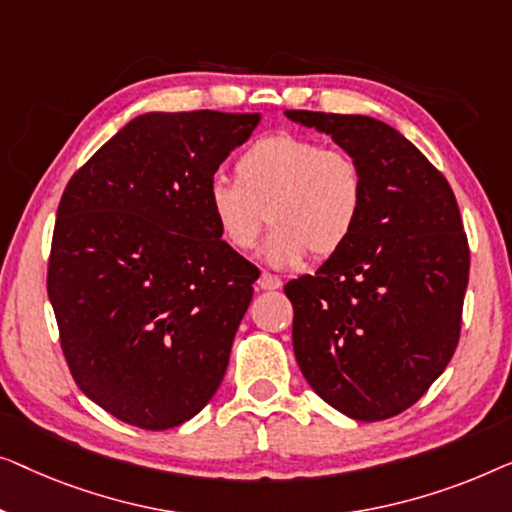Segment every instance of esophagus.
I'll return each mask as SVG.
<instances>
[{"label":"esophagus","mask_w":512,"mask_h":512,"mask_svg":"<svg viewBox=\"0 0 512 512\" xmlns=\"http://www.w3.org/2000/svg\"><path fill=\"white\" fill-rule=\"evenodd\" d=\"M257 285H259V290H278L280 285H283V280H280L278 276H273V273H262V276H259V280H257Z\"/></svg>","instance_id":"34e87169"}]
</instances>
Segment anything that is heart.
<instances>
[{"label":"heart","mask_w":512,"mask_h":512,"mask_svg":"<svg viewBox=\"0 0 512 512\" xmlns=\"http://www.w3.org/2000/svg\"><path fill=\"white\" fill-rule=\"evenodd\" d=\"M234 171L236 181H208L206 208L236 253L257 246L264 222L273 227L264 246L273 266H294L306 255L325 262L348 246L366 201L364 171L348 150L276 132L250 143Z\"/></svg>","instance_id":"b5f03b06"}]
</instances>
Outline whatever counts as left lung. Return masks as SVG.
<instances>
[{"label": "left lung", "mask_w": 512, "mask_h": 512, "mask_svg": "<svg viewBox=\"0 0 512 512\" xmlns=\"http://www.w3.org/2000/svg\"><path fill=\"white\" fill-rule=\"evenodd\" d=\"M329 134L364 171L362 218L341 253L285 285L308 385L362 422L403 413L455 355L469 241L445 176L369 115L285 111Z\"/></svg>", "instance_id": "obj_1"}]
</instances>
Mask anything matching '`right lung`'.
I'll list each match as a JSON object with an SVG mask.
<instances>
[{"label":"right lung","mask_w":512,"mask_h":512,"mask_svg":"<svg viewBox=\"0 0 512 512\" xmlns=\"http://www.w3.org/2000/svg\"><path fill=\"white\" fill-rule=\"evenodd\" d=\"M259 113H143L71 176L48 259L71 376L148 431L190 420L225 378L259 276L220 239L206 185Z\"/></svg>","instance_id":"add662e5"}]
</instances>
